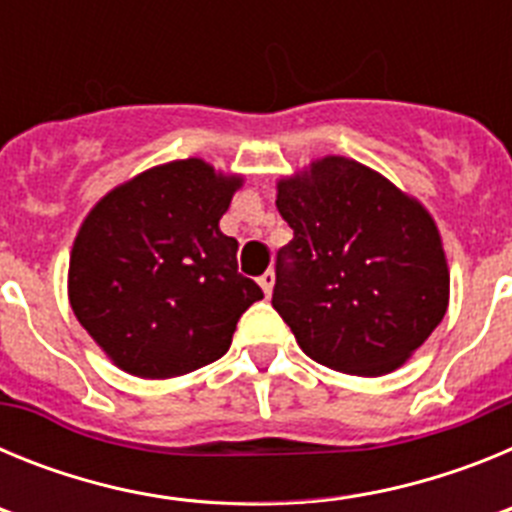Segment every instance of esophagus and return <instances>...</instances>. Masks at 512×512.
Listing matches in <instances>:
<instances>
[{"label":"esophagus","instance_id":"esophagus-1","mask_svg":"<svg viewBox=\"0 0 512 512\" xmlns=\"http://www.w3.org/2000/svg\"><path fill=\"white\" fill-rule=\"evenodd\" d=\"M259 284H261V289H264V295L269 297L271 289H274V271H264V274L259 277Z\"/></svg>","mask_w":512,"mask_h":512}]
</instances>
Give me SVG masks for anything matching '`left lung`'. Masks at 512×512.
<instances>
[{"mask_svg": "<svg viewBox=\"0 0 512 512\" xmlns=\"http://www.w3.org/2000/svg\"><path fill=\"white\" fill-rule=\"evenodd\" d=\"M277 189L295 235L277 253L274 310L318 364L359 377L397 369L449 307L433 217L343 156L320 158Z\"/></svg>", "mask_w": 512, "mask_h": 512, "instance_id": "8db88e82", "label": "left lung"}]
</instances>
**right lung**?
Wrapping results in <instances>:
<instances>
[{"instance_id":"obj_1","label":"right lung","mask_w":512,"mask_h":512,"mask_svg":"<svg viewBox=\"0 0 512 512\" xmlns=\"http://www.w3.org/2000/svg\"><path fill=\"white\" fill-rule=\"evenodd\" d=\"M238 187L241 176L187 158L143 171L87 215L71 251L69 300L120 369L169 379L212 364L264 297L238 271V241L220 230Z\"/></svg>"}]
</instances>
